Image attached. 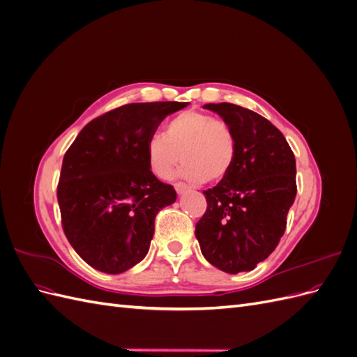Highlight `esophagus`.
Returning <instances> with one entry per match:
<instances>
[{
	"instance_id": "34e87169",
	"label": "esophagus",
	"mask_w": 357,
	"mask_h": 357,
	"mask_svg": "<svg viewBox=\"0 0 357 357\" xmlns=\"http://www.w3.org/2000/svg\"><path fill=\"white\" fill-rule=\"evenodd\" d=\"M174 188H176V192L178 193V195H183V193L189 190V188L185 185V183H176Z\"/></svg>"
}]
</instances>
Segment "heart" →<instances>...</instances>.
Instances as JSON below:
<instances>
[{
	"mask_svg": "<svg viewBox=\"0 0 357 357\" xmlns=\"http://www.w3.org/2000/svg\"><path fill=\"white\" fill-rule=\"evenodd\" d=\"M146 153L150 169L162 180L171 178L183 160L180 174L185 180L220 181L235 164L236 138L223 119L189 110L168 122L164 135L150 137Z\"/></svg>",
	"mask_w": 357,
	"mask_h": 357,
	"instance_id": "b5f03b06",
	"label": "heart"
}]
</instances>
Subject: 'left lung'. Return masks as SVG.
I'll return each instance as SVG.
<instances>
[{
  "label": "left lung",
  "mask_w": 357,
  "mask_h": 357,
  "mask_svg": "<svg viewBox=\"0 0 357 357\" xmlns=\"http://www.w3.org/2000/svg\"><path fill=\"white\" fill-rule=\"evenodd\" d=\"M236 138L231 172L204 190L207 210L195 235L207 261L225 273L252 271L280 243L296 197V162L284 135L265 117L240 105L205 104Z\"/></svg>",
  "instance_id": "obj_1"
}]
</instances>
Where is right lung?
Returning a JSON list of instances; mask_svg holds the SVG:
<instances>
[{
	"label": "right lung",
	"instance_id": "add662e5",
	"mask_svg": "<svg viewBox=\"0 0 357 357\" xmlns=\"http://www.w3.org/2000/svg\"><path fill=\"white\" fill-rule=\"evenodd\" d=\"M189 102H134L86 125L62 160L58 202L67 240L107 274L146 257L159 210L177 193L149 167L146 146L168 114Z\"/></svg>",
	"mask_w": 357,
	"mask_h": 357
}]
</instances>
